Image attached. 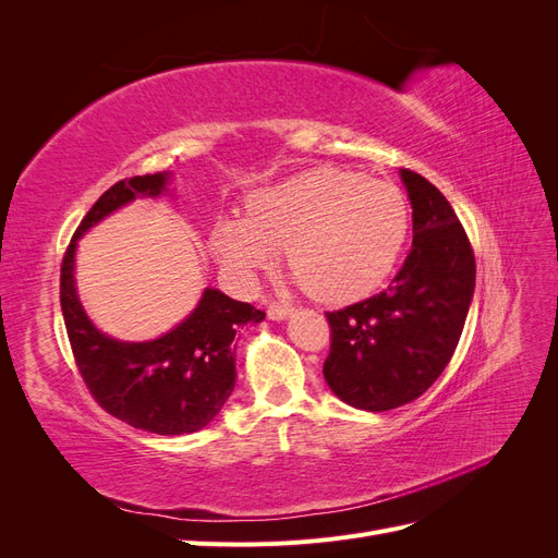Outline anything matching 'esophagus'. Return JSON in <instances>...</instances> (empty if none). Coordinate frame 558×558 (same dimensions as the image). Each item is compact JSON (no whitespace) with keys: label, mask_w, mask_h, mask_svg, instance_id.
Returning a JSON list of instances; mask_svg holds the SVG:
<instances>
[{"label":"esophagus","mask_w":558,"mask_h":558,"mask_svg":"<svg viewBox=\"0 0 558 558\" xmlns=\"http://www.w3.org/2000/svg\"><path fill=\"white\" fill-rule=\"evenodd\" d=\"M293 314L291 305H283V302H272V305L267 307V316L272 320H283Z\"/></svg>","instance_id":"obj_1"}]
</instances>
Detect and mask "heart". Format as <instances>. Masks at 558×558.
Masks as SVG:
<instances>
[{
	"instance_id": "heart-1",
	"label": "heart",
	"mask_w": 558,
	"mask_h": 558,
	"mask_svg": "<svg viewBox=\"0 0 558 558\" xmlns=\"http://www.w3.org/2000/svg\"><path fill=\"white\" fill-rule=\"evenodd\" d=\"M408 234V205L391 183L314 167L246 197L244 216H221L211 251L244 283L286 246L295 281L326 302L367 295L386 279Z\"/></svg>"
}]
</instances>
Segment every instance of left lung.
Returning a JSON list of instances; mask_svg holds the SVG:
<instances>
[{"label":"left lung","mask_w":558,"mask_h":558,"mask_svg":"<svg viewBox=\"0 0 558 558\" xmlns=\"http://www.w3.org/2000/svg\"><path fill=\"white\" fill-rule=\"evenodd\" d=\"M412 202V248L386 291L326 312L332 393L365 412L396 410L424 396L461 340L475 293V253L447 197L400 170Z\"/></svg>","instance_id":"left-lung-1"}]
</instances>
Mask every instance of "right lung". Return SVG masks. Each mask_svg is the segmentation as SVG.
<instances>
[{"label":"right lung","instance_id":"1","mask_svg":"<svg viewBox=\"0 0 558 558\" xmlns=\"http://www.w3.org/2000/svg\"><path fill=\"white\" fill-rule=\"evenodd\" d=\"M167 174H144L113 183L83 216L60 267V305L78 373L90 396L132 428L183 435L205 428L234 388L238 328L260 324L265 312L207 289L195 312L150 342H118L99 332L83 312L74 286V251L86 230L134 197H156Z\"/></svg>","mask_w":558,"mask_h":558}]
</instances>
